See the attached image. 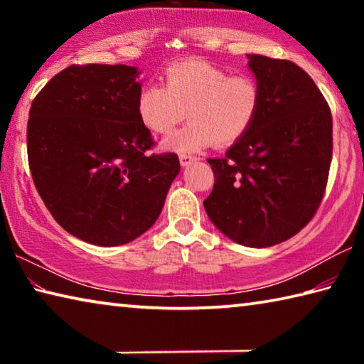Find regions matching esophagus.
I'll return each mask as SVG.
<instances>
[{"instance_id":"esophagus-1","label":"esophagus","mask_w":364,"mask_h":364,"mask_svg":"<svg viewBox=\"0 0 364 364\" xmlns=\"http://www.w3.org/2000/svg\"><path fill=\"white\" fill-rule=\"evenodd\" d=\"M197 160V157H194V156H189V154H181L180 156V164H181V167H188V165H191L193 162H196Z\"/></svg>"}]
</instances>
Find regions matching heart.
<instances>
[{
    "label": "heart",
    "mask_w": 364,
    "mask_h": 364,
    "mask_svg": "<svg viewBox=\"0 0 364 364\" xmlns=\"http://www.w3.org/2000/svg\"><path fill=\"white\" fill-rule=\"evenodd\" d=\"M165 86L146 85L136 110L143 125L167 136L188 112L186 127L165 141L170 151L189 154L212 143L231 146L244 138L262 107V88L247 73L230 75L202 59H186L164 73Z\"/></svg>",
    "instance_id": "1"
}]
</instances>
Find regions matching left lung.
<instances>
[{"instance_id": "obj_1", "label": "left lung", "mask_w": 364, "mask_h": 364, "mask_svg": "<svg viewBox=\"0 0 364 364\" xmlns=\"http://www.w3.org/2000/svg\"><path fill=\"white\" fill-rule=\"evenodd\" d=\"M262 88L254 125L225 157L204 200L212 223L247 247L295 236L316 213L332 159V115L318 86L297 64L247 54Z\"/></svg>"}]
</instances>
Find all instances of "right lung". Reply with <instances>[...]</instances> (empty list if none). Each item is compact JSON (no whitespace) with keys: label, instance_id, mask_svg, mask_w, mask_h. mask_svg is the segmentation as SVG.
Listing matches in <instances>:
<instances>
[{"label":"right lung","instance_id":"right-lung-1","mask_svg":"<svg viewBox=\"0 0 364 364\" xmlns=\"http://www.w3.org/2000/svg\"><path fill=\"white\" fill-rule=\"evenodd\" d=\"M130 65H70L35 96L27 125L33 183L54 220L85 242H132L156 223L180 173L173 152L149 154Z\"/></svg>","mask_w":364,"mask_h":364}]
</instances>
